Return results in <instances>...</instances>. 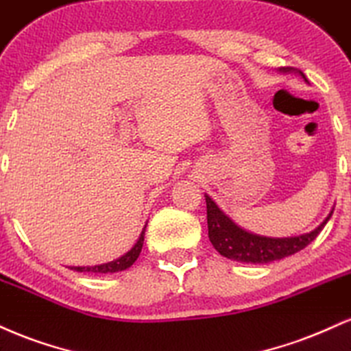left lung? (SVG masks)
I'll list each match as a JSON object with an SVG mask.
<instances>
[{
	"label": "left lung",
	"instance_id": "8db88e82",
	"mask_svg": "<svg viewBox=\"0 0 351 351\" xmlns=\"http://www.w3.org/2000/svg\"><path fill=\"white\" fill-rule=\"evenodd\" d=\"M284 73H299L307 82L306 75L300 70L292 67L279 69ZM207 202V223H208V238L221 256L232 259L238 263H251V265H265V263L278 261V259L287 258L291 254L304 250L311 241H314L317 234L322 232V228L330 220L333 208L330 210L325 220L319 226H315L312 232L298 234V237L287 238H271L261 237L246 232L245 228L238 226L210 197L205 193Z\"/></svg>",
	"mask_w": 351,
	"mask_h": 351
}]
</instances>
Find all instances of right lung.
Here are the masks:
<instances>
[{"mask_svg": "<svg viewBox=\"0 0 351 351\" xmlns=\"http://www.w3.org/2000/svg\"><path fill=\"white\" fill-rule=\"evenodd\" d=\"M147 225V223H146ZM146 225H144L141 234L136 240L133 248L128 250L125 254L113 259V261L103 263V265H95V266H70V269L78 271V273H95V274H111V273H119V271H125L128 267L134 265L136 259L139 258V253L143 250L144 243V232H146Z\"/></svg>", "mask_w": 351, "mask_h": 351, "instance_id": "right-lung-1", "label": "right lung"}]
</instances>
